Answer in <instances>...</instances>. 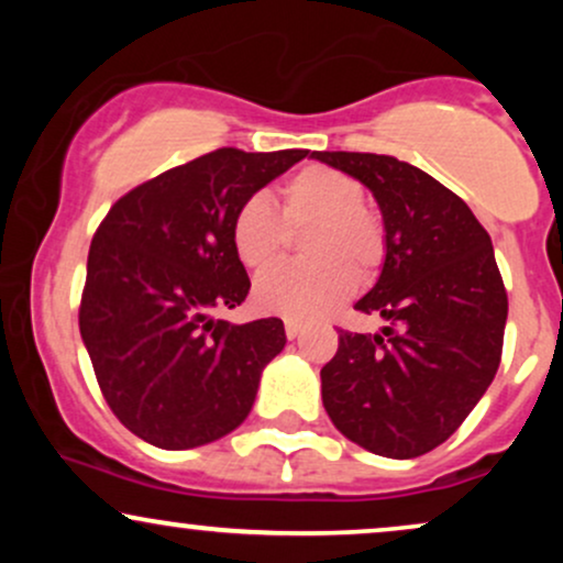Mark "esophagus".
Segmentation results:
<instances>
[{"label": "esophagus", "mask_w": 563, "mask_h": 563, "mask_svg": "<svg viewBox=\"0 0 563 563\" xmlns=\"http://www.w3.org/2000/svg\"><path fill=\"white\" fill-rule=\"evenodd\" d=\"M286 335H288V339H299L301 322L299 320H286Z\"/></svg>", "instance_id": "34e87169"}]
</instances>
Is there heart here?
<instances>
[{
    "instance_id": "1",
    "label": "heart",
    "mask_w": 563,
    "mask_h": 563,
    "mask_svg": "<svg viewBox=\"0 0 563 563\" xmlns=\"http://www.w3.org/2000/svg\"><path fill=\"white\" fill-rule=\"evenodd\" d=\"M365 187L333 166L309 164L280 185V211L264 196H249L230 222L238 260L264 273L286 256L290 230L301 232L309 262L286 264L256 283L264 312L312 320L344 303L360 283H371L386 262V228Z\"/></svg>"
}]
</instances>
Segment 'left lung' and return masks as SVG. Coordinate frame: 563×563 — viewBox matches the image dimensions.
<instances>
[{"label": "left lung", "mask_w": 563, "mask_h": 563, "mask_svg": "<svg viewBox=\"0 0 563 563\" xmlns=\"http://www.w3.org/2000/svg\"><path fill=\"white\" fill-rule=\"evenodd\" d=\"M376 196L386 262L354 303L389 325L339 331L320 371L335 429L384 457H418L457 431L493 384L503 354L508 294L493 241L471 209L434 177L394 156L314 151Z\"/></svg>", "instance_id": "obj_1"}]
</instances>
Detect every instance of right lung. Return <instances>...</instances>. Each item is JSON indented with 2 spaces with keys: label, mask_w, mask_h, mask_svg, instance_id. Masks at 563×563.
I'll list each match as a JSON object with an SVG mask.
<instances>
[{
  "label": "right lung",
  "mask_w": 563,
  "mask_h": 563,
  "mask_svg": "<svg viewBox=\"0 0 563 563\" xmlns=\"http://www.w3.org/2000/svg\"><path fill=\"white\" fill-rule=\"evenodd\" d=\"M303 156L219 147L129 190L100 222L79 328L102 397L132 434L190 450L230 434L251 412L286 328L280 318H214L251 288L230 222L245 198Z\"/></svg>",
  "instance_id": "1"
}]
</instances>
